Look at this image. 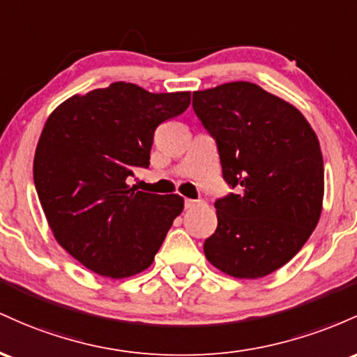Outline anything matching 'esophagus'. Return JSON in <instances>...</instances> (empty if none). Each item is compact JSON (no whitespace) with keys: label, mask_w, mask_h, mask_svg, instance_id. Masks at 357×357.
Listing matches in <instances>:
<instances>
[{"label":"esophagus","mask_w":357,"mask_h":357,"mask_svg":"<svg viewBox=\"0 0 357 357\" xmlns=\"http://www.w3.org/2000/svg\"><path fill=\"white\" fill-rule=\"evenodd\" d=\"M185 209H194V207H199L202 206L204 200L202 199H185Z\"/></svg>","instance_id":"34e87169"}]
</instances>
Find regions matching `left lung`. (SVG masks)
Listing matches in <instances>:
<instances>
[{
    "instance_id": "obj_1",
    "label": "left lung",
    "mask_w": 357,
    "mask_h": 357,
    "mask_svg": "<svg viewBox=\"0 0 357 357\" xmlns=\"http://www.w3.org/2000/svg\"><path fill=\"white\" fill-rule=\"evenodd\" d=\"M192 107L215 139L236 192L215 200L206 258L236 278H261L290 261L317 226L324 160L297 107L251 82L197 91Z\"/></svg>"
}]
</instances>
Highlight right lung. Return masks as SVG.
Instances as JSON below:
<instances>
[{
  "label": "right lung",
  "instance_id": "right-lung-1",
  "mask_svg": "<svg viewBox=\"0 0 357 357\" xmlns=\"http://www.w3.org/2000/svg\"><path fill=\"white\" fill-rule=\"evenodd\" d=\"M190 92L153 94L130 82L72 96L47 119L33 182L60 246L94 273L126 278L153 263L174 219L177 194L128 185L148 168L153 133L182 114Z\"/></svg>",
  "mask_w": 357,
  "mask_h": 357
}]
</instances>
